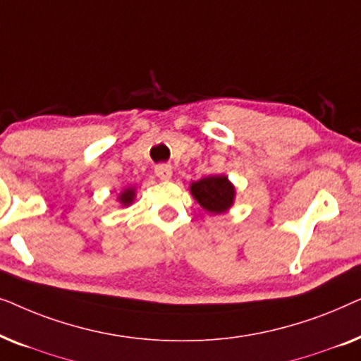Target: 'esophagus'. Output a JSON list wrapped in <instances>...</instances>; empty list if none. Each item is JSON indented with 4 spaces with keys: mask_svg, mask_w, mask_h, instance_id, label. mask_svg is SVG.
I'll use <instances>...</instances> for the list:
<instances>
[{
    "mask_svg": "<svg viewBox=\"0 0 361 361\" xmlns=\"http://www.w3.org/2000/svg\"><path fill=\"white\" fill-rule=\"evenodd\" d=\"M154 172L159 179L167 180V179H171V176H172V167L169 164H157L154 167Z\"/></svg>",
    "mask_w": 361,
    "mask_h": 361,
    "instance_id": "obj_1",
    "label": "esophagus"
}]
</instances>
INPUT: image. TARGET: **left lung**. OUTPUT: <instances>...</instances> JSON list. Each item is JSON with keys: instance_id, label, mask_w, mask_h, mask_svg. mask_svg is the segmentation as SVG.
<instances>
[{"instance_id": "obj_1", "label": "left lung", "mask_w": 361, "mask_h": 361, "mask_svg": "<svg viewBox=\"0 0 361 361\" xmlns=\"http://www.w3.org/2000/svg\"><path fill=\"white\" fill-rule=\"evenodd\" d=\"M195 200L210 214H221L233 204L235 189L225 176H212L190 185Z\"/></svg>"}]
</instances>
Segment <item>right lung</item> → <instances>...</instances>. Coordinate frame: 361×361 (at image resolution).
Here are the masks:
<instances>
[{
	"instance_id": "add662e5",
	"label": "right lung",
	"mask_w": 361,
	"mask_h": 361,
	"mask_svg": "<svg viewBox=\"0 0 361 361\" xmlns=\"http://www.w3.org/2000/svg\"><path fill=\"white\" fill-rule=\"evenodd\" d=\"M133 197H135V190L133 189H126L123 194L120 195V202L123 205H130L133 202Z\"/></svg>"
}]
</instances>
